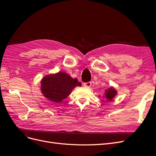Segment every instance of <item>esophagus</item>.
Masks as SVG:
<instances>
[{
    "instance_id": "obj_1",
    "label": "esophagus",
    "mask_w": 156,
    "mask_h": 156,
    "mask_svg": "<svg viewBox=\"0 0 156 156\" xmlns=\"http://www.w3.org/2000/svg\"><path fill=\"white\" fill-rule=\"evenodd\" d=\"M91 85H92V83H91V82H88V83H84V87H86V88L90 87Z\"/></svg>"
}]
</instances>
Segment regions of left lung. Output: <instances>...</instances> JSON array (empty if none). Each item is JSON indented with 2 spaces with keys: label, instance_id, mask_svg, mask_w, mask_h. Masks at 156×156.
Listing matches in <instances>:
<instances>
[{
  "label": "left lung",
  "instance_id": "8db88e82",
  "mask_svg": "<svg viewBox=\"0 0 156 156\" xmlns=\"http://www.w3.org/2000/svg\"><path fill=\"white\" fill-rule=\"evenodd\" d=\"M116 94V90L114 87H111L110 88H108L107 90H105L104 95L103 96V98H105L107 101H111Z\"/></svg>",
  "mask_w": 156,
  "mask_h": 156
}]
</instances>
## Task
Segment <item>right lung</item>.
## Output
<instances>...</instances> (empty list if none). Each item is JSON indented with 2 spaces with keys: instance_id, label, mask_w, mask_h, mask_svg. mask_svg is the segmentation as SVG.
Instances as JSON below:
<instances>
[{
  "instance_id": "right-lung-1",
  "label": "right lung",
  "mask_w": 156,
  "mask_h": 156,
  "mask_svg": "<svg viewBox=\"0 0 156 156\" xmlns=\"http://www.w3.org/2000/svg\"><path fill=\"white\" fill-rule=\"evenodd\" d=\"M81 85L77 79L64 72H59L45 75L41 79V92L49 101L60 103L69 95L74 88Z\"/></svg>"
}]
</instances>
